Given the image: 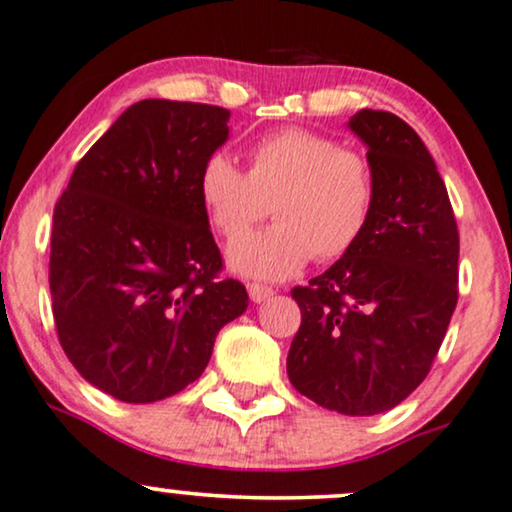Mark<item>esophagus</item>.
I'll return each mask as SVG.
<instances>
[{
    "mask_svg": "<svg viewBox=\"0 0 512 512\" xmlns=\"http://www.w3.org/2000/svg\"><path fill=\"white\" fill-rule=\"evenodd\" d=\"M248 293L252 302H264L274 295V288L262 286V283H248Z\"/></svg>",
    "mask_w": 512,
    "mask_h": 512,
    "instance_id": "34e87169",
    "label": "esophagus"
}]
</instances>
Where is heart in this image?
Listing matches in <instances>:
<instances>
[{
  "instance_id": "heart-1",
  "label": "heart",
  "mask_w": 512,
  "mask_h": 512,
  "mask_svg": "<svg viewBox=\"0 0 512 512\" xmlns=\"http://www.w3.org/2000/svg\"><path fill=\"white\" fill-rule=\"evenodd\" d=\"M198 196L217 236L234 241L269 212L274 224L236 241L229 264L255 278L295 276L309 260L338 262L357 248L375 210L366 155L309 129L257 139L245 172L215 153L198 174Z\"/></svg>"
}]
</instances>
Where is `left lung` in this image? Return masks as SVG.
I'll use <instances>...</instances> for the list:
<instances>
[{
	"mask_svg": "<svg viewBox=\"0 0 512 512\" xmlns=\"http://www.w3.org/2000/svg\"><path fill=\"white\" fill-rule=\"evenodd\" d=\"M349 127L368 146L375 210L349 255L290 290L302 323L288 378L345 416H375L430 373L458 302V226L435 160L404 120L359 111Z\"/></svg>",
	"mask_w": 512,
	"mask_h": 512,
	"instance_id": "1",
	"label": "left lung"
}]
</instances>
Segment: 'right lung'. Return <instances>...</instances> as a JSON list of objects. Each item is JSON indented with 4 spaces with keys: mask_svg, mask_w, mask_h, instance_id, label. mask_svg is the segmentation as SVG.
Here are the masks:
<instances>
[{
    "mask_svg": "<svg viewBox=\"0 0 512 512\" xmlns=\"http://www.w3.org/2000/svg\"><path fill=\"white\" fill-rule=\"evenodd\" d=\"M229 111L146 99L75 165L54 208L49 255L58 342L87 383L127 404L200 378L219 328L248 309L198 196Z\"/></svg>",
    "mask_w": 512,
    "mask_h": 512,
    "instance_id": "add662e5",
    "label": "right lung"
}]
</instances>
